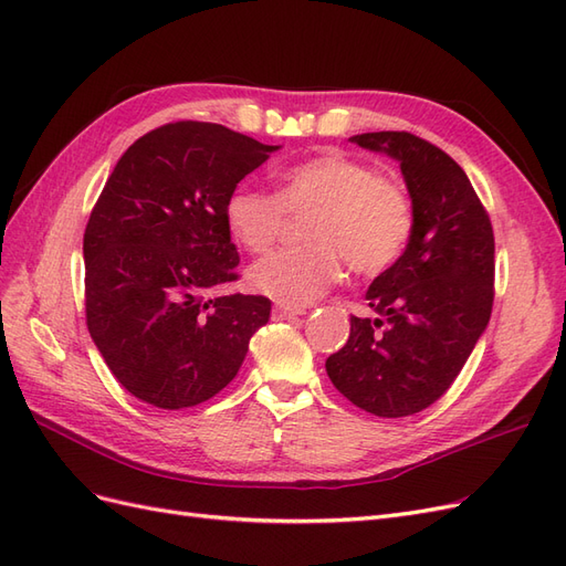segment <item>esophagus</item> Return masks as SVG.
I'll use <instances>...</instances> for the list:
<instances>
[{
  "mask_svg": "<svg viewBox=\"0 0 566 566\" xmlns=\"http://www.w3.org/2000/svg\"><path fill=\"white\" fill-rule=\"evenodd\" d=\"M300 314H304V306L279 304L276 310H273V316H276V318H290V316H300Z\"/></svg>",
  "mask_w": 566,
  "mask_h": 566,
  "instance_id": "esophagus-1",
  "label": "esophagus"
}]
</instances>
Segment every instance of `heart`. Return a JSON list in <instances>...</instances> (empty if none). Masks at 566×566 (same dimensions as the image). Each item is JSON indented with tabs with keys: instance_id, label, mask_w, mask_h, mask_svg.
Masks as SVG:
<instances>
[{
	"instance_id": "obj_1",
	"label": "heart",
	"mask_w": 566,
	"mask_h": 566,
	"mask_svg": "<svg viewBox=\"0 0 566 566\" xmlns=\"http://www.w3.org/2000/svg\"><path fill=\"white\" fill-rule=\"evenodd\" d=\"M306 213L302 233L310 243L250 269L254 290L293 306L328 293L347 264L358 276H378L401 260L416 231L406 186L337 150L285 167L276 193L235 186L224 202L233 238L252 254H266L283 241L290 217Z\"/></svg>"
}]
</instances>
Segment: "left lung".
I'll return each instance as SVG.
<instances>
[{
	"mask_svg": "<svg viewBox=\"0 0 566 566\" xmlns=\"http://www.w3.org/2000/svg\"><path fill=\"white\" fill-rule=\"evenodd\" d=\"M352 142L397 158L416 210L401 260L366 300L378 318L352 316L347 345L325 370L339 394L378 418L432 406L465 366L493 306V227L462 167L410 132H368Z\"/></svg>",
	"mask_w": 566,
	"mask_h": 566,
	"instance_id": "1",
	"label": "left lung"
}]
</instances>
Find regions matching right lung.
<instances>
[{
	"label": "right lung",
	"mask_w": 566,
	"mask_h": 566,
	"mask_svg": "<svg viewBox=\"0 0 566 566\" xmlns=\"http://www.w3.org/2000/svg\"><path fill=\"white\" fill-rule=\"evenodd\" d=\"M276 148L179 119L117 160L84 229V314L136 399L165 410L212 399L269 321V297L212 290L241 279L224 202Z\"/></svg>",
	"instance_id": "1"
}]
</instances>
